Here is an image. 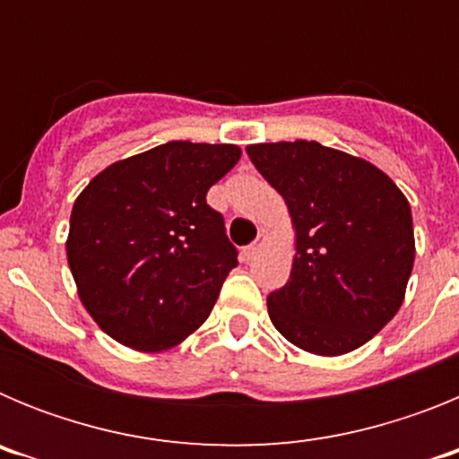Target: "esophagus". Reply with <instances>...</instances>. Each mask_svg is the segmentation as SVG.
Listing matches in <instances>:
<instances>
[{"mask_svg": "<svg viewBox=\"0 0 459 459\" xmlns=\"http://www.w3.org/2000/svg\"><path fill=\"white\" fill-rule=\"evenodd\" d=\"M262 246H264V234H259V237H257V238H255V241H253V243H250L248 248L243 250V255H246V259H253V257H255V255H257V253H259V248H262Z\"/></svg>", "mask_w": 459, "mask_h": 459, "instance_id": "esophagus-1", "label": "esophagus"}]
</instances>
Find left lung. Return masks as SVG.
Listing matches in <instances>:
<instances>
[{"label": "left lung", "mask_w": 459, "mask_h": 459, "mask_svg": "<svg viewBox=\"0 0 459 459\" xmlns=\"http://www.w3.org/2000/svg\"><path fill=\"white\" fill-rule=\"evenodd\" d=\"M246 152L296 232L290 280L266 299L271 322L310 354L359 350L404 301L416 255L407 197L372 163L315 140Z\"/></svg>", "instance_id": "left-lung-1"}]
</instances>
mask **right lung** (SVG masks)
I'll list each match as a JSON object with an SVG mask.
<instances>
[{
  "mask_svg": "<svg viewBox=\"0 0 459 459\" xmlns=\"http://www.w3.org/2000/svg\"><path fill=\"white\" fill-rule=\"evenodd\" d=\"M238 158L237 144L168 142L117 160L78 195L68 266L80 301L109 338L163 351L206 322L238 264L206 193Z\"/></svg>",
  "mask_w": 459,
  "mask_h": 459,
  "instance_id": "add662e5",
  "label": "right lung"
}]
</instances>
